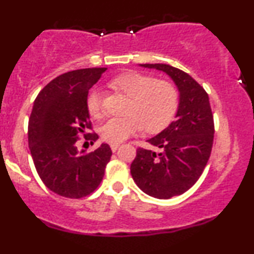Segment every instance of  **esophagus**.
<instances>
[{
  "label": "esophagus",
  "mask_w": 254,
  "mask_h": 254,
  "mask_svg": "<svg viewBox=\"0 0 254 254\" xmlns=\"http://www.w3.org/2000/svg\"><path fill=\"white\" fill-rule=\"evenodd\" d=\"M119 145L121 144H118V143H112L111 144V149H112V151H116L119 148Z\"/></svg>",
  "instance_id": "esophagus-1"
}]
</instances>
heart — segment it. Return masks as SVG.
<instances>
[{
  "label": "heart",
  "instance_id": "1",
  "mask_svg": "<svg viewBox=\"0 0 254 254\" xmlns=\"http://www.w3.org/2000/svg\"><path fill=\"white\" fill-rule=\"evenodd\" d=\"M111 87L123 93L127 103V117L109 118L99 127L103 139L111 143L123 142L142 129L149 133L164 130L176 116L179 106V92L173 83L157 80L142 72H127L110 82ZM87 110L94 118L101 116V92L92 88L86 99Z\"/></svg>",
  "mask_w": 254,
  "mask_h": 254
}]
</instances>
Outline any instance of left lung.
I'll use <instances>...</instances> for the list:
<instances>
[{
	"label": "left lung",
	"mask_w": 254,
	"mask_h": 254,
	"mask_svg": "<svg viewBox=\"0 0 254 254\" xmlns=\"http://www.w3.org/2000/svg\"><path fill=\"white\" fill-rule=\"evenodd\" d=\"M164 71L179 90L176 121L147 142L159 151L138 148L130 167L144 193L170 199L192 188L202 176L214 142V117L209 97L190 75L168 64H139Z\"/></svg>",
	"instance_id": "1"
}]
</instances>
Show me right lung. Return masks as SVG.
Returning <instances> with one entry per match:
<instances>
[{
  "mask_svg": "<svg viewBox=\"0 0 254 254\" xmlns=\"http://www.w3.org/2000/svg\"><path fill=\"white\" fill-rule=\"evenodd\" d=\"M106 68H87L60 75L40 90L28 122V145L46 188L66 198H82L100 185L112 150H78V133L92 129L86 99ZM97 133L86 139L97 141Z\"/></svg>",
  "mask_w": 254,
  "mask_h": 254,
  "instance_id": "add662e5",
  "label": "right lung"
}]
</instances>
